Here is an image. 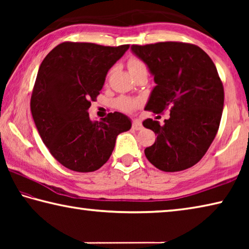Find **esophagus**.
I'll return each mask as SVG.
<instances>
[{
    "instance_id": "esophagus-1",
    "label": "esophagus",
    "mask_w": 249,
    "mask_h": 249,
    "mask_svg": "<svg viewBox=\"0 0 249 249\" xmlns=\"http://www.w3.org/2000/svg\"><path fill=\"white\" fill-rule=\"evenodd\" d=\"M132 128L134 130H141L142 128V125L140 120H133L132 122Z\"/></svg>"
}]
</instances>
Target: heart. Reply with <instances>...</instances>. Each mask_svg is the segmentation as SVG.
<instances>
[{"label":"heart","mask_w":249,"mask_h":249,"mask_svg":"<svg viewBox=\"0 0 249 249\" xmlns=\"http://www.w3.org/2000/svg\"><path fill=\"white\" fill-rule=\"evenodd\" d=\"M127 68L130 74H134L135 72H137V71L142 69H147L144 62H142L141 59L135 57L129 58V60L127 61ZM115 104L117 108L122 109V111L130 112L138 107V101L129 98H119L116 100Z\"/></svg>","instance_id":"obj_1"}]
</instances>
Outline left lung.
Returning <instances> with one entry per match:
<instances>
[{"instance_id":"obj_1","label":"left lung","mask_w":249,"mask_h":249,"mask_svg":"<svg viewBox=\"0 0 249 249\" xmlns=\"http://www.w3.org/2000/svg\"><path fill=\"white\" fill-rule=\"evenodd\" d=\"M154 75L156 87L146 108L156 114L170 109L160 125L147 119L146 128L157 135L145 155L159 170L175 172L199 162L216 136L224 105V88L216 67L204 50L179 41L133 45Z\"/></svg>"}]
</instances>
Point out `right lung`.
<instances>
[{
  "label": "right lung",
  "instance_id": "obj_1",
  "mask_svg": "<svg viewBox=\"0 0 249 249\" xmlns=\"http://www.w3.org/2000/svg\"><path fill=\"white\" fill-rule=\"evenodd\" d=\"M128 48L65 41L41 62L31 98L32 115L49 153L70 170H98L112 155L117 135L132 126L120 112L108 113L102 121H91L88 113L107 71Z\"/></svg>",
  "mask_w": 249,
  "mask_h": 249
}]
</instances>
